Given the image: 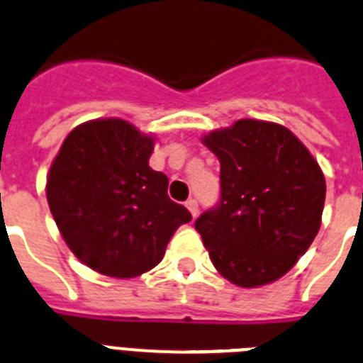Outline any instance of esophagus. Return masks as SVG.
I'll list each match as a JSON object with an SVG mask.
<instances>
[{
	"instance_id": "obj_1",
	"label": "esophagus",
	"mask_w": 363,
	"mask_h": 363,
	"mask_svg": "<svg viewBox=\"0 0 363 363\" xmlns=\"http://www.w3.org/2000/svg\"><path fill=\"white\" fill-rule=\"evenodd\" d=\"M186 208L190 210V213L194 217L197 216V213H199V203H197V201H195V199H188V201H186Z\"/></svg>"
}]
</instances>
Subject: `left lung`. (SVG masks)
<instances>
[{
  "label": "left lung",
  "mask_w": 363,
  "mask_h": 363,
  "mask_svg": "<svg viewBox=\"0 0 363 363\" xmlns=\"http://www.w3.org/2000/svg\"><path fill=\"white\" fill-rule=\"evenodd\" d=\"M220 162V197L195 230L213 267L239 286L286 274L316 238L325 177L289 129L242 118L203 138Z\"/></svg>",
  "instance_id": "left-lung-1"
}]
</instances>
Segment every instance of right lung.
<instances>
[{
    "label": "right lung",
    "mask_w": 363,
    "mask_h": 363,
    "mask_svg": "<svg viewBox=\"0 0 363 363\" xmlns=\"http://www.w3.org/2000/svg\"><path fill=\"white\" fill-rule=\"evenodd\" d=\"M153 137L121 118L74 128L47 177L60 234L84 264L135 277L162 261L169 239L191 220L168 197V177L150 168Z\"/></svg>",
    "instance_id": "add662e5"
}]
</instances>
